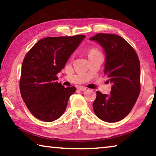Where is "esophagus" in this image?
<instances>
[{
    "mask_svg": "<svg viewBox=\"0 0 156 156\" xmlns=\"http://www.w3.org/2000/svg\"><path fill=\"white\" fill-rule=\"evenodd\" d=\"M78 90H80V91H85L87 89H86V87H84L80 86V87H78Z\"/></svg>",
    "mask_w": 156,
    "mask_h": 156,
    "instance_id": "esophagus-1",
    "label": "esophagus"
}]
</instances>
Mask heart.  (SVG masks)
<instances>
[{
    "instance_id": "b5f03b06",
    "label": "heart",
    "mask_w": 156,
    "mask_h": 156,
    "mask_svg": "<svg viewBox=\"0 0 156 156\" xmlns=\"http://www.w3.org/2000/svg\"><path fill=\"white\" fill-rule=\"evenodd\" d=\"M100 54L99 51L96 49H91L89 53V54Z\"/></svg>"
}]
</instances>
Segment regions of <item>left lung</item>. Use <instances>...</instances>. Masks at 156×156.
I'll use <instances>...</instances> for the list:
<instances>
[{"label":"left lung","mask_w":156,"mask_h":156,"mask_svg":"<svg viewBox=\"0 0 156 156\" xmlns=\"http://www.w3.org/2000/svg\"><path fill=\"white\" fill-rule=\"evenodd\" d=\"M105 52L104 73L112 83L109 95L96 92L95 114L107 122H115L127 115L140 92V65L134 49L122 37L98 34L89 38Z\"/></svg>","instance_id":"obj_1"}]
</instances>
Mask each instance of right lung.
Listing matches in <instances>:
<instances>
[{
  "label": "right lung",
  "instance_id": "1",
  "mask_svg": "<svg viewBox=\"0 0 156 156\" xmlns=\"http://www.w3.org/2000/svg\"><path fill=\"white\" fill-rule=\"evenodd\" d=\"M85 37L42 38L26 54L21 69L20 91L34 117L44 122H52L65 112L69 98L76 89L65 88L56 81V75Z\"/></svg>",
  "mask_w": 156,
  "mask_h": 156
}]
</instances>
